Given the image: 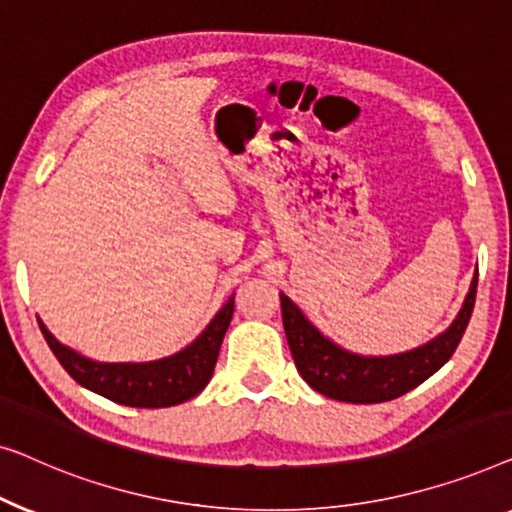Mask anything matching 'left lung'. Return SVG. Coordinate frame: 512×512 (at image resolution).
Wrapping results in <instances>:
<instances>
[{"label":"left lung","instance_id":"8db88e82","mask_svg":"<svg viewBox=\"0 0 512 512\" xmlns=\"http://www.w3.org/2000/svg\"><path fill=\"white\" fill-rule=\"evenodd\" d=\"M475 290H478V273L452 327L422 348L394 357L350 355L327 341L285 294H280V308H283V327L294 364L315 392L345 403H383L399 399L413 387L422 385L455 355L469 327Z\"/></svg>","mask_w":512,"mask_h":512}]
</instances>
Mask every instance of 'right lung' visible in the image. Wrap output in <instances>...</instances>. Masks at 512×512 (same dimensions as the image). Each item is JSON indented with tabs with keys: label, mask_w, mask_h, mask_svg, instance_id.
Segmentation results:
<instances>
[{
	"label": "right lung",
	"mask_w": 512,
	"mask_h": 512,
	"mask_svg": "<svg viewBox=\"0 0 512 512\" xmlns=\"http://www.w3.org/2000/svg\"><path fill=\"white\" fill-rule=\"evenodd\" d=\"M234 315V297L227 306L215 315L211 325L206 327L190 348L178 352L174 357L150 364H99L90 362L78 352L64 348L55 341V336L43 327L39 320L41 334L53 350L57 362L64 371L76 380L78 385L102 394L122 406L132 408H169L178 406L208 385L213 376L215 362H218L222 338L227 334L229 322Z\"/></svg>",
	"instance_id": "obj_1"
}]
</instances>
